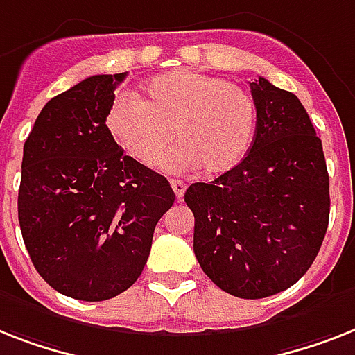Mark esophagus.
<instances>
[{"label":"esophagus","mask_w":355,"mask_h":355,"mask_svg":"<svg viewBox=\"0 0 355 355\" xmlns=\"http://www.w3.org/2000/svg\"><path fill=\"white\" fill-rule=\"evenodd\" d=\"M171 184H172V190H174L175 198H178V199L183 198V196H184V190H187V184H184L183 181H180V180L171 181Z\"/></svg>","instance_id":"obj_1"}]
</instances>
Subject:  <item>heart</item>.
Segmentation results:
<instances>
[{"mask_svg":"<svg viewBox=\"0 0 355 355\" xmlns=\"http://www.w3.org/2000/svg\"><path fill=\"white\" fill-rule=\"evenodd\" d=\"M119 145L143 165H154L178 136L183 145L165 157L168 171L225 174L250 150L257 107L237 85L196 70H174L150 79L146 98L123 94L108 114Z\"/></svg>","mask_w":355,"mask_h":355,"instance_id":"obj_1","label":"heart"}]
</instances>
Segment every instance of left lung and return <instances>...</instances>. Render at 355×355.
I'll return each instance as SVG.
<instances>
[{"label":"left lung","mask_w":355,"mask_h":355,"mask_svg":"<svg viewBox=\"0 0 355 355\" xmlns=\"http://www.w3.org/2000/svg\"><path fill=\"white\" fill-rule=\"evenodd\" d=\"M256 137L245 159L190 184L194 254L221 290L243 300L279 294L306 274L327 234L329 172L301 101L265 78L250 83Z\"/></svg>","instance_id":"left-lung-1"}]
</instances>
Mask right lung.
Wrapping results in <instances>:
<instances>
[{"label":"right lung","mask_w":355,"mask_h":355,"mask_svg":"<svg viewBox=\"0 0 355 355\" xmlns=\"http://www.w3.org/2000/svg\"><path fill=\"white\" fill-rule=\"evenodd\" d=\"M125 76H90L52 98L23 146V241L37 274L79 301L110 300L136 283L175 199L165 175L125 156L108 130Z\"/></svg>","instance_id":"add662e5"}]
</instances>
